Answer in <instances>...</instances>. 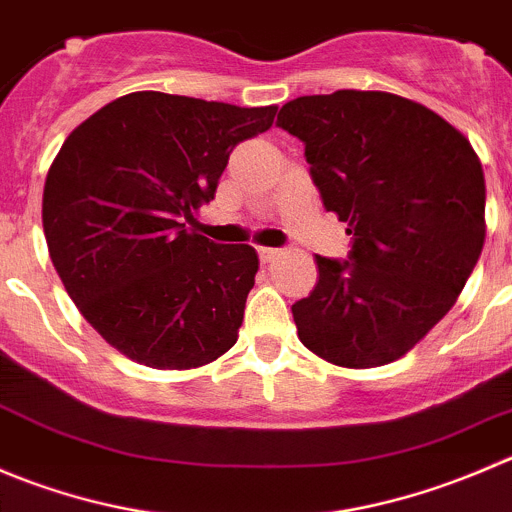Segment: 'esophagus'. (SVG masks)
I'll use <instances>...</instances> for the list:
<instances>
[{
	"label": "esophagus",
	"mask_w": 512,
	"mask_h": 512,
	"mask_svg": "<svg viewBox=\"0 0 512 512\" xmlns=\"http://www.w3.org/2000/svg\"><path fill=\"white\" fill-rule=\"evenodd\" d=\"M257 255H260V262H272V260H277V257H280V250H275V247H260V250H257Z\"/></svg>",
	"instance_id": "1"
}]
</instances>
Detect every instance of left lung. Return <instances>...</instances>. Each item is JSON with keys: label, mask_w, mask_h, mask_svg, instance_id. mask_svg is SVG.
Masks as SVG:
<instances>
[{"label": "left lung", "mask_w": 512, "mask_h": 512, "mask_svg": "<svg viewBox=\"0 0 512 512\" xmlns=\"http://www.w3.org/2000/svg\"><path fill=\"white\" fill-rule=\"evenodd\" d=\"M277 124L305 142L322 205L352 235L350 260L315 255L297 337L332 365L395 362L448 315L483 252V165L453 124L390 92L297 97Z\"/></svg>", "instance_id": "obj_1"}]
</instances>
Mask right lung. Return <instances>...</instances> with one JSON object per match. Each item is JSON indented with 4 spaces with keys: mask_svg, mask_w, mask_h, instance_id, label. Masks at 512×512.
Instances as JSON below:
<instances>
[{
    "mask_svg": "<svg viewBox=\"0 0 512 512\" xmlns=\"http://www.w3.org/2000/svg\"><path fill=\"white\" fill-rule=\"evenodd\" d=\"M275 114V104L132 92L64 140L44 182V237L64 290L114 350L190 370L235 345L257 252L187 225L215 200L230 152Z\"/></svg>",
    "mask_w": 512,
    "mask_h": 512,
    "instance_id": "right-lung-1",
    "label": "right lung"
}]
</instances>
